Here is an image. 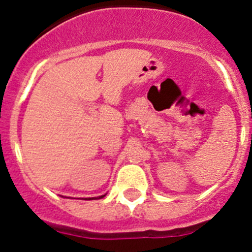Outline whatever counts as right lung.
<instances>
[{
  "mask_svg": "<svg viewBox=\"0 0 252 252\" xmlns=\"http://www.w3.org/2000/svg\"><path fill=\"white\" fill-rule=\"evenodd\" d=\"M105 196H106V194L101 195V196H98V197H86L85 200H98V199H102V197H105Z\"/></svg>",
  "mask_w": 252,
  "mask_h": 252,
  "instance_id": "add662e5",
  "label": "right lung"
}]
</instances>
